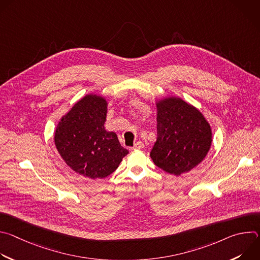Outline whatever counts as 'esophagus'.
<instances>
[{
    "label": "esophagus",
    "instance_id": "34e87169",
    "mask_svg": "<svg viewBox=\"0 0 260 260\" xmlns=\"http://www.w3.org/2000/svg\"><path fill=\"white\" fill-rule=\"evenodd\" d=\"M144 148V144L142 143V142H137L133 147H132V149L133 150H140V149H143Z\"/></svg>",
    "mask_w": 260,
    "mask_h": 260
}]
</instances>
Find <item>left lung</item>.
<instances>
[{
    "mask_svg": "<svg viewBox=\"0 0 260 260\" xmlns=\"http://www.w3.org/2000/svg\"><path fill=\"white\" fill-rule=\"evenodd\" d=\"M157 110V140L150 152L153 162L172 175L189 172L210 149V124L198 109L178 98L159 102Z\"/></svg>",
    "mask_w": 260,
    "mask_h": 260,
    "instance_id": "left-lung-1",
    "label": "left lung"
}]
</instances>
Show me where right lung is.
<instances>
[{
  "label": "right lung",
  "instance_id": "right-lung-1",
  "mask_svg": "<svg viewBox=\"0 0 260 260\" xmlns=\"http://www.w3.org/2000/svg\"><path fill=\"white\" fill-rule=\"evenodd\" d=\"M106 114V100L88 94L74 105L55 129L54 142L62 159L90 179L111 175L128 153L116 134L105 129Z\"/></svg>",
  "mask_w": 260,
  "mask_h": 260
}]
</instances>
